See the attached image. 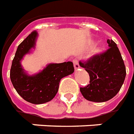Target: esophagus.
Instances as JSON below:
<instances>
[{
	"label": "esophagus",
	"instance_id": "34e87169",
	"mask_svg": "<svg viewBox=\"0 0 134 134\" xmlns=\"http://www.w3.org/2000/svg\"><path fill=\"white\" fill-rule=\"evenodd\" d=\"M74 68H75V69H76V70L80 68V65H79V60H77V59H75V60H74Z\"/></svg>",
	"mask_w": 134,
	"mask_h": 134
}]
</instances>
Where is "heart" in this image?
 I'll use <instances>...</instances> for the list:
<instances>
[{"mask_svg": "<svg viewBox=\"0 0 134 134\" xmlns=\"http://www.w3.org/2000/svg\"><path fill=\"white\" fill-rule=\"evenodd\" d=\"M100 51V48H96L95 49V52L96 53H98Z\"/></svg>", "mask_w": 134, "mask_h": 134, "instance_id": "heart-1", "label": "heart"}]
</instances>
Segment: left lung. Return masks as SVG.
Returning a JSON list of instances; mask_svg holds the SVG:
<instances>
[{
    "label": "left lung",
    "instance_id": "left-lung-1",
    "mask_svg": "<svg viewBox=\"0 0 134 134\" xmlns=\"http://www.w3.org/2000/svg\"><path fill=\"white\" fill-rule=\"evenodd\" d=\"M108 49L93 55L86 60H80V66L89 74V84L80 88L86 100L105 102L119 92L125 80L126 71L124 62L116 43L107 40Z\"/></svg>",
    "mask_w": 134,
    "mask_h": 134
}]
</instances>
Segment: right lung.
I'll return each instance as SVG.
<instances>
[{
  "label": "right lung",
  "mask_w": 134,
  "mask_h": 134,
  "mask_svg": "<svg viewBox=\"0 0 134 134\" xmlns=\"http://www.w3.org/2000/svg\"><path fill=\"white\" fill-rule=\"evenodd\" d=\"M37 32L33 31L18 46L10 68V77L17 93L28 102L34 104L46 103L56 95L60 79L73 74L74 64L71 61L51 63L35 76H28L20 65L23 55L34 48Z\"/></svg>",
  "instance_id": "obj_1"
}]
</instances>
